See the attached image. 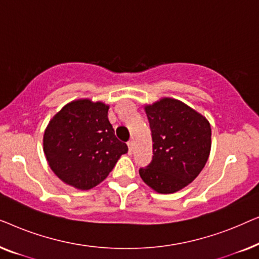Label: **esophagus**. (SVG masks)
Returning a JSON list of instances; mask_svg holds the SVG:
<instances>
[{
    "instance_id": "esophagus-1",
    "label": "esophagus",
    "mask_w": 259,
    "mask_h": 259,
    "mask_svg": "<svg viewBox=\"0 0 259 259\" xmlns=\"http://www.w3.org/2000/svg\"><path fill=\"white\" fill-rule=\"evenodd\" d=\"M127 146H128V153L132 154V152H133V141L130 140L128 143H127Z\"/></svg>"
}]
</instances>
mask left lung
I'll return each instance as SVG.
<instances>
[{
  "label": "left lung",
  "instance_id": "1",
  "mask_svg": "<svg viewBox=\"0 0 259 259\" xmlns=\"http://www.w3.org/2000/svg\"><path fill=\"white\" fill-rule=\"evenodd\" d=\"M153 157L141 179L159 193H173L196 179L211 150V126L203 115L175 99L145 107Z\"/></svg>",
  "mask_w": 259,
  "mask_h": 259
}]
</instances>
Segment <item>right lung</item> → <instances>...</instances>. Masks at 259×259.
<instances>
[{"mask_svg":"<svg viewBox=\"0 0 259 259\" xmlns=\"http://www.w3.org/2000/svg\"><path fill=\"white\" fill-rule=\"evenodd\" d=\"M108 106L76 100L66 105L49 121L44 151L53 172L80 190L97 186L128 147L115 138L108 121Z\"/></svg>","mask_w":259,"mask_h":259,"instance_id":"obj_1","label":"right lung"}]
</instances>
